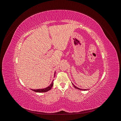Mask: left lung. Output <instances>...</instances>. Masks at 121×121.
<instances>
[{"instance_id":"8db88e82","label":"left lung","mask_w":121,"mask_h":121,"mask_svg":"<svg viewBox=\"0 0 121 121\" xmlns=\"http://www.w3.org/2000/svg\"><path fill=\"white\" fill-rule=\"evenodd\" d=\"M73 84V83H72ZM73 86H74V87L75 88H76V89H79V90H82V91H86V90H88V89H81V88H78V87H77V86H76L74 84H73Z\"/></svg>"}]
</instances>
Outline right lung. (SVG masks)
I'll return each mask as SVG.
<instances>
[{
  "label": "right lung",
  "mask_w": 121,
  "mask_h": 121,
  "mask_svg": "<svg viewBox=\"0 0 121 121\" xmlns=\"http://www.w3.org/2000/svg\"><path fill=\"white\" fill-rule=\"evenodd\" d=\"M55 75H56V72H54V77H55ZM53 81H52V83H51L50 85L46 88H42V89H31L32 91H35L36 92H47V91H49L51 89H52V87L53 85Z\"/></svg>",
  "instance_id": "add662e5"
}]
</instances>
